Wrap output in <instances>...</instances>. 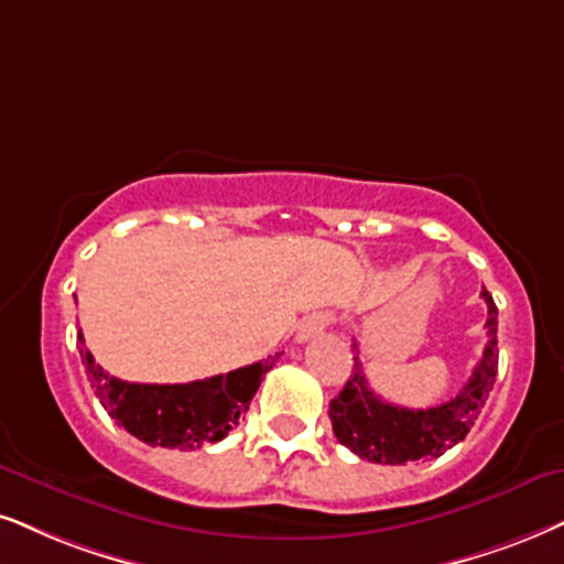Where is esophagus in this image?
<instances>
[{"label": "esophagus", "mask_w": 564, "mask_h": 564, "mask_svg": "<svg viewBox=\"0 0 564 564\" xmlns=\"http://www.w3.org/2000/svg\"><path fill=\"white\" fill-rule=\"evenodd\" d=\"M330 323H333V315H327V312H317V315L306 317L302 330L296 335V340L299 344H306V340L317 338V335H323L327 330V325Z\"/></svg>", "instance_id": "obj_1"}]
</instances>
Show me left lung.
<instances>
[{
	"label": "left lung",
	"instance_id": "1",
	"mask_svg": "<svg viewBox=\"0 0 564 564\" xmlns=\"http://www.w3.org/2000/svg\"><path fill=\"white\" fill-rule=\"evenodd\" d=\"M487 302V346L474 375L463 384L453 401L434 409H405V405L384 403L369 390L367 377L361 372L359 346L354 344V369L348 382L330 401L333 434L340 445L369 463L403 466L409 460L440 458L453 445L466 437L487 403V395L497 377V306L489 291H481Z\"/></svg>",
	"mask_w": 564,
	"mask_h": 564
}]
</instances>
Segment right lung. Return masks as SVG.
<instances>
[{
  "label": "right lung",
  "mask_w": 564,
  "mask_h": 564,
  "mask_svg": "<svg viewBox=\"0 0 564 564\" xmlns=\"http://www.w3.org/2000/svg\"><path fill=\"white\" fill-rule=\"evenodd\" d=\"M77 340H80L90 388L101 398L109 416L148 445L180 447V451H197L205 442L224 440L247 413L262 375L270 372L281 359V354L268 356L265 361H254L208 380L142 384L117 380L104 372L85 348L83 333H77Z\"/></svg>",
  "instance_id": "obj_1"
}]
</instances>
